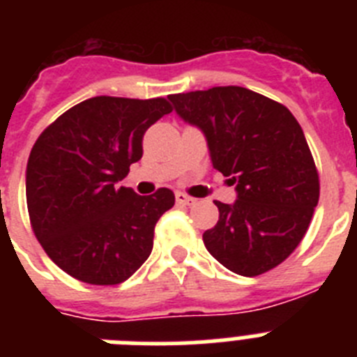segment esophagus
<instances>
[{
    "label": "esophagus",
    "mask_w": 357,
    "mask_h": 357,
    "mask_svg": "<svg viewBox=\"0 0 357 357\" xmlns=\"http://www.w3.org/2000/svg\"><path fill=\"white\" fill-rule=\"evenodd\" d=\"M175 200H176V204H181V206H195V204H197V200H195V198L188 197V195L181 193V191H178V193H175Z\"/></svg>",
    "instance_id": "esophagus-1"
}]
</instances>
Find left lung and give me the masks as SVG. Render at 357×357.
I'll return each instance as SVG.
<instances>
[{"mask_svg":"<svg viewBox=\"0 0 357 357\" xmlns=\"http://www.w3.org/2000/svg\"><path fill=\"white\" fill-rule=\"evenodd\" d=\"M176 116L204 134L214 168L236 185L234 204L204 232L218 263L243 277L280 264L304 238L320 197L301 125L284 105L238 85L168 96Z\"/></svg>","mask_w":357,"mask_h":357,"instance_id":"1","label":"left lung"}]
</instances>
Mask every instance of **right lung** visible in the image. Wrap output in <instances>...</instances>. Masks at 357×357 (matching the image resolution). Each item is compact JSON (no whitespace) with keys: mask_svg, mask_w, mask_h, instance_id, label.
Here are the masks:
<instances>
[{"mask_svg":"<svg viewBox=\"0 0 357 357\" xmlns=\"http://www.w3.org/2000/svg\"><path fill=\"white\" fill-rule=\"evenodd\" d=\"M172 112L164 98H89L52 123L30 151L26 204L50 259L87 284L127 280L153 248L155 223L175 204L160 188H118L143 157V135Z\"/></svg>","mask_w":357,"mask_h":357,"instance_id":"add662e5","label":"right lung"}]
</instances>
